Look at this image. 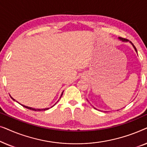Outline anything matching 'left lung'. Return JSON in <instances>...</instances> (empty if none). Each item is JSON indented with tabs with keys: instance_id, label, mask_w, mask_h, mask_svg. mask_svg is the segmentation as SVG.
<instances>
[{
	"instance_id": "8db88e82",
	"label": "left lung",
	"mask_w": 147,
	"mask_h": 147,
	"mask_svg": "<svg viewBox=\"0 0 147 147\" xmlns=\"http://www.w3.org/2000/svg\"><path fill=\"white\" fill-rule=\"evenodd\" d=\"M118 39L119 40H120V41H122V42H128V39H123V38H122V37H118ZM130 43L132 44V45L133 46V47H134V50H135V51L136 52V53H137V50H136V47H134V45H133V44L132 43V42H130V41H129ZM96 109V108H94Z\"/></svg>"
}]
</instances>
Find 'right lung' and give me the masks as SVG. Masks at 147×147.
Instances as JSON below:
<instances>
[{"label":"right lung","instance_id":"add662e5","mask_svg":"<svg viewBox=\"0 0 147 147\" xmlns=\"http://www.w3.org/2000/svg\"><path fill=\"white\" fill-rule=\"evenodd\" d=\"M63 91L62 92V93H61V96H60L59 99H60V98H61L62 95H63ZM11 98H12V99H13V100H15V101H16V100H15V99H14V98H13L12 97H11ZM59 100H58V101H59ZM58 101H57V102H58ZM16 102H17V101H16ZM57 102H56V103H57ZM56 103H55V104H56ZM19 104H20V103H19ZM55 104H54V105H55ZM54 105H53V106H54ZM21 106H23V107L27 108V109H29V110H35V111H42V110H48V109H49V108H33L29 107V106H27L23 105V104H21ZM53 106H52L51 107H50V108H52Z\"/></svg>","mask_w":147,"mask_h":147}]
</instances>
